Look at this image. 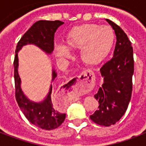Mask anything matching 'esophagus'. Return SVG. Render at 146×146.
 <instances>
[{"label":"esophagus","mask_w":146,"mask_h":146,"mask_svg":"<svg viewBox=\"0 0 146 146\" xmlns=\"http://www.w3.org/2000/svg\"><path fill=\"white\" fill-rule=\"evenodd\" d=\"M93 74L90 72H83L80 76L71 81V87L74 92H83L92 88L93 85Z\"/></svg>","instance_id":"34e87169"}]
</instances>
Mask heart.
I'll return each instance as SVG.
<instances>
[{
  "label": "heart",
  "instance_id": "heart-1",
  "mask_svg": "<svg viewBox=\"0 0 146 146\" xmlns=\"http://www.w3.org/2000/svg\"><path fill=\"white\" fill-rule=\"evenodd\" d=\"M114 42V33L108 26L100 27L93 23L82 24L73 27L65 39V48L68 51L81 50L80 58L87 66L101 63L110 51ZM55 54L67 58V51L62 47L55 48Z\"/></svg>",
  "mask_w": 146,
  "mask_h": 146
}]
</instances>
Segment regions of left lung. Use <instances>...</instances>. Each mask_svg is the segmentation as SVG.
Segmentation results:
<instances>
[{
    "instance_id": "left-lung-1",
    "label": "left lung",
    "mask_w": 146,
    "mask_h": 146,
    "mask_svg": "<svg viewBox=\"0 0 146 146\" xmlns=\"http://www.w3.org/2000/svg\"><path fill=\"white\" fill-rule=\"evenodd\" d=\"M106 21L116 33V46L113 58L100 69L104 82L95 95L99 106L90 118L97 124L109 127L118 122L128 107L133 88L134 56L127 34L113 22Z\"/></svg>"
}]
</instances>
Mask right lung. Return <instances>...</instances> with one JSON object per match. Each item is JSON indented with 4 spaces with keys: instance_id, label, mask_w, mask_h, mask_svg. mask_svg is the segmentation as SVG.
Listing matches in <instances>:
<instances>
[{
    "instance_id": "1",
    "label": "right lung",
    "mask_w": 146,
    "mask_h": 146,
    "mask_svg": "<svg viewBox=\"0 0 146 146\" xmlns=\"http://www.w3.org/2000/svg\"><path fill=\"white\" fill-rule=\"evenodd\" d=\"M62 24L63 22L59 20H40L36 22L18 42L14 59L15 99L18 105L24 116L30 123L38 127L48 131L58 127L66 119V114L60 113L54 109L51 98L52 85L48 97L44 101L40 103L30 101L23 95L20 88V78L18 74V51L23 45L33 44L45 52L51 54L54 48V33ZM55 76L56 73L53 71V80Z\"/></svg>"
}]
</instances>
